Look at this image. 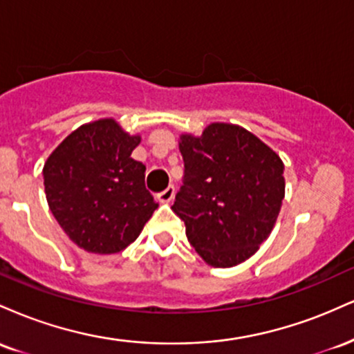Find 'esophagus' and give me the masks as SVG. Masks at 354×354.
Instances as JSON below:
<instances>
[{
    "mask_svg": "<svg viewBox=\"0 0 354 354\" xmlns=\"http://www.w3.org/2000/svg\"><path fill=\"white\" fill-rule=\"evenodd\" d=\"M174 193H176V191H174V186H168V188L158 194V200H160L161 203H171L174 198Z\"/></svg>",
    "mask_w": 354,
    "mask_h": 354,
    "instance_id": "obj_1",
    "label": "esophagus"
}]
</instances>
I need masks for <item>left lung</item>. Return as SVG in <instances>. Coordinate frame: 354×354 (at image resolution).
Returning a JSON list of instances; mask_svg holds the SVG:
<instances>
[{"mask_svg": "<svg viewBox=\"0 0 354 354\" xmlns=\"http://www.w3.org/2000/svg\"><path fill=\"white\" fill-rule=\"evenodd\" d=\"M183 186L171 209L196 253L214 268L246 261L270 236L284 198V165L248 129L211 123L183 133Z\"/></svg>", "mask_w": 354, "mask_h": 354, "instance_id": "1", "label": "left lung"}]
</instances>
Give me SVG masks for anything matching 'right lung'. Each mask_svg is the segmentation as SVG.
I'll list each match as a JSON object with an SVG mask.
<instances>
[{
  "mask_svg": "<svg viewBox=\"0 0 354 354\" xmlns=\"http://www.w3.org/2000/svg\"><path fill=\"white\" fill-rule=\"evenodd\" d=\"M141 143L116 120L81 124L48 156L44 193L53 216L75 245L96 254L124 250L140 236L158 203L145 186Z\"/></svg>",
  "mask_w": 354,
  "mask_h": 354,
  "instance_id": "obj_1",
  "label": "right lung"
}]
</instances>
